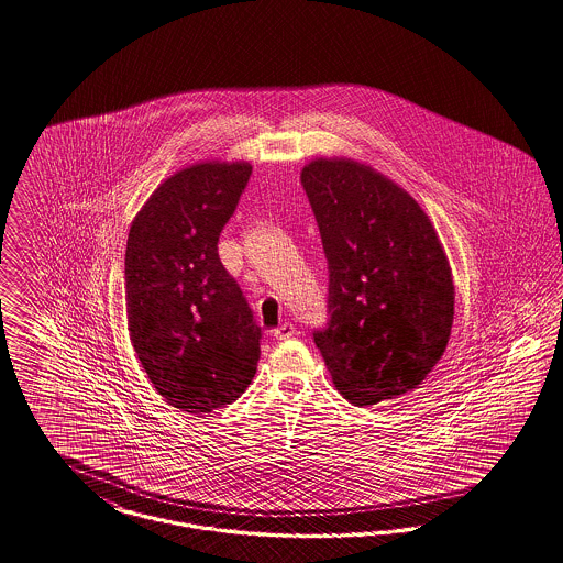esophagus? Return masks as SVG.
I'll use <instances>...</instances> for the list:
<instances>
[{
	"label": "esophagus",
	"mask_w": 563,
	"mask_h": 563,
	"mask_svg": "<svg viewBox=\"0 0 563 563\" xmlns=\"http://www.w3.org/2000/svg\"><path fill=\"white\" fill-rule=\"evenodd\" d=\"M273 336H275L277 341H288V339L296 336V328H294L292 321H284L279 328H275V330H273Z\"/></svg>",
	"instance_id": "esophagus-1"
}]
</instances>
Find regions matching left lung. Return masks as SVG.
I'll return each mask as SVG.
<instances>
[{"instance_id": "1", "label": "left lung", "mask_w": 563, "mask_h": 563, "mask_svg": "<svg viewBox=\"0 0 563 563\" xmlns=\"http://www.w3.org/2000/svg\"><path fill=\"white\" fill-rule=\"evenodd\" d=\"M330 267L328 328L316 332L334 387L355 406L416 389L440 362L454 321V279L415 197L351 157L300 170Z\"/></svg>"}]
</instances>
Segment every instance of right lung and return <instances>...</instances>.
<instances>
[{
  "instance_id": "obj_1",
  "label": "right lung",
  "mask_w": 563,
  "mask_h": 563,
  "mask_svg": "<svg viewBox=\"0 0 563 563\" xmlns=\"http://www.w3.org/2000/svg\"><path fill=\"white\" fill-rule=\"evenodd\" d=\"M252 174L206 159L174 172L130 224L125 316L157 393L183 412L235 401L256 374L261 328L219 258V235Z\"/></svg>"
}]
</instances>
